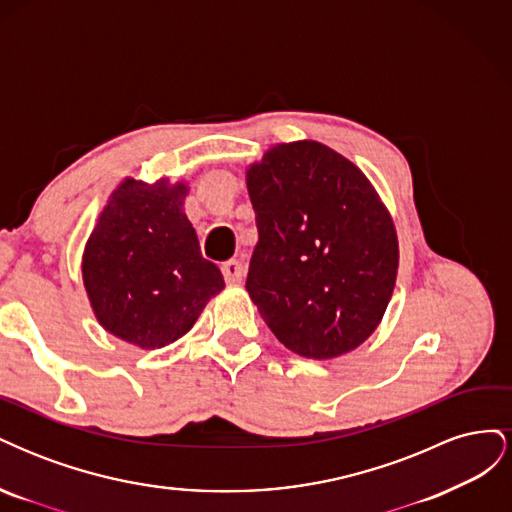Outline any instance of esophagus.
Wrapping results in <instances>:
<instances>
[{"mask_svg": "<svg viewBox=\"0 0 512 512\" xmlns=\"http://www.w3.org/2000/svg\"><path fill=\"white\" fill-rule=\"evenodd\" d=\"M222 273H224V280L228 284H239L245 275V269L239 260H228L222 265Z\"/></svg>", "mask_w": 512, "mask_h": 512, "instance_id": "34e87169", "label": "esophagus"}]
</instances>
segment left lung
Here are the masks:
<instances>
[{
	"mask_svg": "<svg viewBox=\"0 0 512 512\" xmlns=\"http://www.w3.org/2000/svg\"><path fill=\"white\" fill-rule=\"evenodd\" d=\"M258 243L245 288L280 342L342 356L376 331L395 288L391 213L350 160L316 141L271 147L247 168Z\"/></svg>",
	"mask_w": 512,
	"mask_h": 512,
	"instance_id": "left-lung-1",
	"label": "left lung"
}]
</instances>
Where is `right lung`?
I'll return each instance as SVG.
<instances>
[{
  "label": "right lung",
  "instance_id": "add662e5",
  "mask_svg": "<svg viewBox=\"0 0 512 512\" xmlns=\"http://www.w3.org/2000/svg\"><path fill=\"white\" fill-rule=\"evenodd\" d=\"M188 185L128 177L108 198L85 245L83 284L102 327L147 350L177 342L224 277L200 254L183 213Z\"/></svg>",
  "mask_w": 512,
  "mask_h": 512
}]
</instances>
